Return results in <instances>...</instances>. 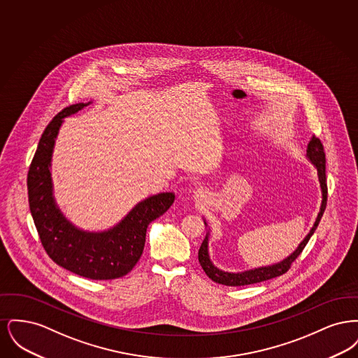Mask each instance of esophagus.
<instances>
[{
    "instance_id": "34e87169",
    "label": "esophagus",
    "mask_w": 358,
    "mask_h": 358,
    "mask_svg": "<svg viewBox=\"0 0 358 358\" xmlns=\"http://www.w3.org/2000/svg\"><path fill=\"white\" fill-rule=\"evenodd\" d=\"M200 194H201V193H200V190H197V192H196V196H200Z\"/></svg>"
}]
</instances>
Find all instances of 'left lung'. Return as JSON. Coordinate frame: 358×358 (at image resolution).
Here are the masks:
<instances>
[{
  "mask_svg": "<svg viewBox=\"0 0 358 358\" xmlns=\"http://www.w3.org/2000/svg\"><path fill=\"white\" fill-rule=\"evenodd\" d=\"M307 157L308 159L315 165L317 171H318V178H320V184L322 189V205H321V212L318 213V217L314 222V227L311 228L310 234L307 235L305 240L299 244V247L295 250V252H292L291 255L285 259L283 262L273 264L270 267H262V268H255V270H250V271H244L240 273H224L222 270H219L217 267H215L209 259L208 255V236H205L204 241L199 250V262L203 267L205 273L216 283L225 285V286H245V285H254L259 282H264L268 279H273L276 276H280L283 273H287L291 268V264L295 262V259L302 254L303 248L306 247L307 243L310 238L313 236L314 231L317 229L318 224L322 219L326 204H327V184H326V157H324V145L322 142L313 136L311 141L307 145Z\"/></svg>",
  "mask_w": 358,
  "mask_h": 358,
  "instance_id": "8db88e82",
  "label": "left lung"
}]
</instances>
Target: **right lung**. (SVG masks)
<instances>
[{
    "mask_svg": "<svg viewBox=\"0 0 358 358\" xmlns=\"http://www.w3.org/2000/svg\"><path fill=\"white\" fill-rule=\"evenodd\" d=\"M88 104H71L45 127L28 171V201L40 241L56 264L83 278L108 280L134 268L143 252L148 225L171 208L174 194L159 193L143 200L107 232H85L66 220L52 197V149L63 118Z\"/></svg>",
    "mask_w": 358,
    "mask_h": 358,
    "instance_id": "obj_1",
    "label": "right lung"
}]
</instances>
